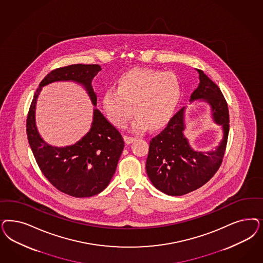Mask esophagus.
I'll list each match as a JSON object with an SVG mask.
<instances>
[{
    "mask_svg": "<svg viewBox=\"0 0 263 263\" xmlns=\"http://www.w3.org/2000/svg\"><path fill=\"white\" fill-rule=\"evenodd\" d=\"M124 140H125V142L127 143V144H130V143H133L135 140H136V138L135 137H132V136H124Z\"/></svg>",
    "mask_w": 263,
    "mask_h": 263,
    "instance_id": "esophagus-1",
    "label": "esophagus"
}]
</instances>
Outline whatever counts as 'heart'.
Here are the masks:
<instances>
[{
  "mask_svg": "<svg viewBox=\"0 0 263 263\" xmlns=\"http://www.w3.org/2000/svg\"><path fill=\"white\" fill-rule=\"evenodd\" d=\"M182 97V86L172 72L152 68H133L122 74L117 87L102 95V108L116 127H125L136 115L133 127H162L173 116Z\"/></svg>",
  "mask_w": 263,
  "mask_h": 263,
  "instance_id": "1",
  "label": "heart"
}]
</instances>
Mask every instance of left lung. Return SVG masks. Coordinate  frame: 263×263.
Segmentation results:
<instances>
[{"mask_svg":"<svg viewBox=\"0 0 263 263\" xmlns=\"http://www.w3.org/2000/svg\"><path fill=\"white\" fill-rule=\"evenodd\" d=\"M199 85L191 101L203 100L211 105L215 123L222 126L223 138L212 152L195 151L184 136V108L173 115L167 126L150 141L146 171L153 185L168 195H184L203 186L220 168L229 132L228 103L218 85L201 69Z\"/></svg>","mask_w":263,"mask_h":263,"instance_id":"1","label":"left lung"}]
</instances>
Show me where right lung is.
I'll return each instance as SVG.
<instances>
[{
  "label": "right lung",
  "instance_id": "add662e5",
  "mask_svg": "<svg viewBox=\"0 0 263 263\" xmlns=\"http://www.w3.org/2000/svg\"><path fill=\"white\" fill-rule=\"evenodd\" d=\"M101 69L100 65L77 64L52 70L40 83L28 112L27 137L40 170L57 190L73 197H90L108 186L125 146L123 136L101 111L93 109L92 127L83 138L70 146H51L35 127V103L43 86L71 80L83 85L97 105L91 83Z\"/></svg>",
  "mask_w": 263,
  "mask_h": 263
}]
</instances>
